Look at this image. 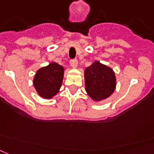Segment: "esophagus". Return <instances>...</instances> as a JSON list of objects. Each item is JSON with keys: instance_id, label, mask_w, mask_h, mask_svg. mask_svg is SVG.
<instances>
[{"instance_id": "1", "label": "esophagus", "mask_w": 154, "mask_h": 154, "mask_svg": "<svg viewBox=\"0 0 154 154\" xmlns=\"http://www.w3.org/2000/svg\"><path fill=\"white\" fill-rule=\"evenodd\" d=\"M70 66L73 68V69H76L77 66H78V61L76 59H74V60L70 61Z\"/></svg>"}]
</instances>
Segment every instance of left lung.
I'll use <instances>...</instances> for the list:
<instances>
[{
  "mask_svg": "<svg viewBox=\"0 0 154 154\" xmlns=\"http://www.w3.org/2000/svg\"><path fill=\"white\" fill-rule=\"evenodd\" d=\"M85 91L96 103L108 98L116 88L115 73L110 67L95 61L84 71Z\"/></svg>",
  "mask_w": 154,
  "mask_h": 154,
  "instance_id": "left-lung-1",
  "label": "left lung"
}]
</instances>
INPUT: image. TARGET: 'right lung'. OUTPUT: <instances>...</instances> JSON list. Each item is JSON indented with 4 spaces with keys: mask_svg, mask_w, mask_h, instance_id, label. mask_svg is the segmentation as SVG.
<instances>
[{
    "mask_svg": "<svg viewBox=\"0 0 154 154\" xmlns=\"http://www.w3.org/2000/svg\"><path fill=\"white\" fill-rule=\"evenodd\" d=\"M64 75L63 66L52 62L36 71L33 85L42 98L51 99L58 93Z\"/></svg>",
    "mask_w": 154,
    "mask_h": 154,
    "instance_id": "obj_1",
    "label": "right lung"
}]
</instances>
